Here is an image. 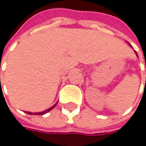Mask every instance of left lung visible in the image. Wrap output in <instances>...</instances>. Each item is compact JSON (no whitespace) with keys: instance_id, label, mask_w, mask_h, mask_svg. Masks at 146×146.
<instances>
[{"instance_id":"1","label":"left lung","mask_w":146,"mask_h":146,"mask_svg":"<svg viewBox=\"0 0 146 146\" xmlns=\"http://www.w3.org/2000/svg\"><path fill=\"white\" fill-rule=\"evenodd\" d=\"M135 54H136V55H137V53H136V52H135ZM138 56V55H137ZM145 68H146V65H145Z\"/></svg>"}]
</instances>
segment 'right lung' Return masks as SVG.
<instances>
[{"mask_svg":"<svg viewBox=\"0 0 146 146\" xmlns=\"http://www.w3.org/2000/svg\"><path fill=\"white\" fill-rule=\"evenodd\" d=\"M57 103H58V102H56V104H54L53 107H51L50 108H48V109L45 110V111H42V112H35V113H32V112H30V111H27V113H28L29 115H33V114H35V115H44V114H46V113H47V112H48L50 110H52L54 107H55L56 105H57Z\"/></svg>","mask_w":146,"mask_h":146,"instance_id":"obj_1","label":"right lung"}]
</instances>
